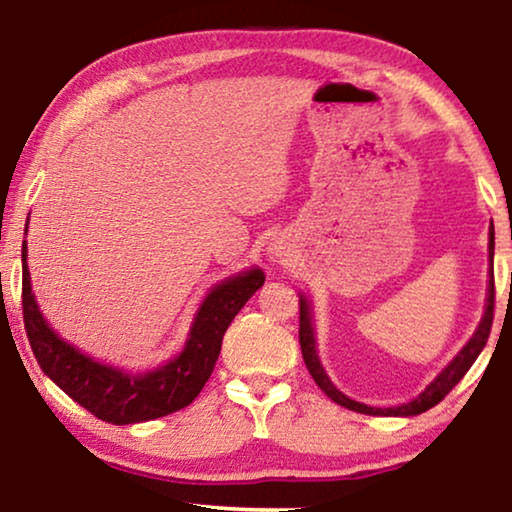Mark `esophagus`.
<instances>
[{
  "label": "esophagus",
  "mask_w": 512,
  "mask_h": 512,
  "mask_svg": "<svg viewBox=\"0 0 512 512\" xmlns=\"http://www.w3.org/2000/svg\"><path fill=\"white\" fill-rule=\"evenodd\" d=\"M270 256L277 258V261H282V258L286 256V251H284L282 244H272V247H270Z\"/></svg>",
  "instance_id": "esophagus-1"
}]
</instances>
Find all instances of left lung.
Listing matches in <instances>:
<instances>
[{
    "instance_id": "left-lung-1",
    "label": "left lung",
    "mask_w": 512,
    "mask_h": 512,
    "mask_svg": "<svg viewBox=\"0 0 512 512\" xmlns=\"http://www.w3.org/2000/svg\"><path fill=\"white\" fill-rule=\"evenodd\" d=\"M494 258V228L489 230V263ZM492 319H494V270L489 265V289H487V307L485 314H482L480 326L475 328L473 338L466 342L464 349L454 356V359L447 363L436 380H433L429 387H426L422 394L417 398H412L410 403L403 405H394V408H370L366 403L352 401V398L342 394V391L335 387V384L328 380L324 366H321L319 356H317V340H314V328H312V310L310 303H307L305 296H300V328H298V338H300V349H303V359L305 366L310 370V375L314 377V382L319 384V389L324 394L335 401L342 408L361 412V415H375V417H412V415H422L433 405H438L443 398L450 394V391L457 387L461 377L468 373V368L473 366L475 359H478L482 349L487 345L489 331H492Z\"/></svg>"
}]
</instances>
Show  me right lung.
<instances>
[{"mask_svg":"<svg viewBox=\"0 0 512 512\" xmlns=\"http://www.w3.org/2000/svg\"><path fill=\"white\" fill-rule=\"evenodd\" d=\"M263 282V270L251 268L216 284L202 300L181 354L165 366L135 375L90 359L62 340L41 317L27 270V244L23 242V319L34 359L69 398L102 422L116 426L149 422L193 403L219 359L223 333Z\"/></svg>","mask_w":512,"mask_h":512,"instance_id":"1","label":"right lung"}]
</instances>
